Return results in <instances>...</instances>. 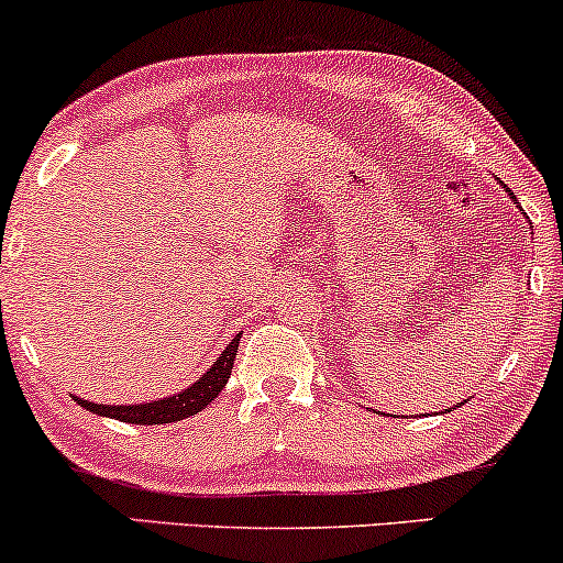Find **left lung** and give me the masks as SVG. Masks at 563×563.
<instances>
[{"label": "left lung", "mask_w": 563, "mask_h": 563, "mask_svg": "<svg viewBox=\"0 0 563 563\" xmlns=\"http://www.w3.org/2000/svg\"><path fill=\"white\" fill-rule=\"evenodd\" d=\"M508 191H510V189H508ZM510 195H512V191H510ZM512 200H516V195H512ZM460 406H462V404H460Z\"/></svg>", "instance_id": "8db88e82"}]
</instances>
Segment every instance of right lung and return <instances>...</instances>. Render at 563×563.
<instances>
[{
    "mask_svg": "<svg viewBox=\"0 0 563 563\" xmlns=\"http://www.w3.org/2000/svg\"><path fill=\"white\" fill-rule=\"evenodd\" d=\"M238 344H240V333L227 344V350L221 352L219 361L208 368L195 385H189L187 390L168 395V398L152 400V404H133V406H107V404H92V400H82V398H71L77 400L82 409H88L98 417H109V419H120V422H131V424H168V422H181V419L195 417L197 411L206 409L213 398H219V393L224 390L227 379L232 374V363L234 355H238Z\"/></svg>",
    "mask_w": 563,
    "mask_h": 563,
    "instance_id": "obj_1",
    "label": "right lung"
}]
</instances>
